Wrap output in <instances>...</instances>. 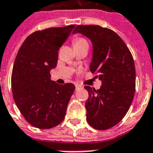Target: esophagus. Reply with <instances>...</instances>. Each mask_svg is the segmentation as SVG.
<instances>
[{
  "label": "esophagus",
  "instance_id": "1",
  "mask_svg": "<svg viewBox=\"0 0 153 153\" xmlns=\"http://www.w3.org/2000/svg\"><path fill=\"white\" fill-rule=\"evenodd\" d=\"M75 88H76V89H81V88H82V85H79V84H76V85H75Z\"/></svg>",
  "mask_w": 153,
  "mask_h": 153
}]
</instances>
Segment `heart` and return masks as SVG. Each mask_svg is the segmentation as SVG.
Returning a JSON list of instances; mask_svg holds the SVG:
<instances>
[{
  "label": "heart",
  "mask_w": 153,
  "mask_h": 153,
  "mask_svg": "<svg viewBox=\"0 0 153 153\" xmlns=\"http://www.w3.org/2000/svg\"><path fill=\"white\" fill-rule=\"evenodd\" d=\"M83 44H87V42L84 39V38H75L73 42V45H74V46H77V45H83Z\"/></svg>",
  "instance_id": "b5f03b06"
}]
</instances>
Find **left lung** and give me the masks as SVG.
<instances>
[{"label": "left lung", "instance_id": "8db88e82", "mask_svg": "<svg viewBox=\"0 0 153 153\" xmlns=\"http://www.w3.org/2000/svg\"><path fill=\"white\" fill-rule=\"evenodd\" d=\"M80 33L91 41L93 57L89 70L101 81L99 89L85 86L86 120L97 130H108L121 121L135 93V66L132 54L117 33L96 25H79Z\"/></svg>", "mask_w": 153, "mask_h": 153}]
</instances>
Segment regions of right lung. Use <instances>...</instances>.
Returning <instances> with one entry per match:
<instances>
[{
	"label": "right lung",
	"mask_w": 153,
	"mask_h": 153,
	"mask_svg": "<svg viewBox=\"0 0 153 153\" xmlns=\"http://www.w3.org/2000/svg\"><path fill=\"white\" fill-rule=\"evenodd\" d=\"M74 27L33 32L18 51L12 74L13 98L25 120L34 127L53 128L65 117L75 86L52 81L50 71L56 67L58 51Z\"/></svg>",
	"instance_id": "1"
}]
</instances>
